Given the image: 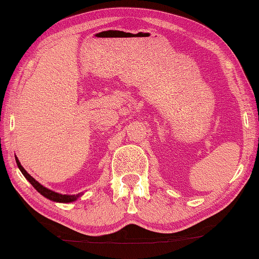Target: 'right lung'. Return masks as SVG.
<instances>
[{"instance_id": "obj_1", "label": "right lung", "mask_w": 259, "mask_h": 259, "mask_svg": "<svg viewBox=\"0 0 259 259\" xmlns=\"http://www.w3.org/2000/svg\"><path fill=\"white\" fill-rule=\"evenodd\" d=\"M16 163H17L18 168L21 169V172L23 173V176H24L25 178L29 180V183L32 185V186L36 188V190L39 192L41 195H44L45 198H48V199L52 200V201H56V202H72V201H74V200L79 198V194L78 195H64V194H59V193H56L53 191H50L49 188L44 187L43 185H40L39 183H38V181L34 180L32 177H31L29 173L26 172L24 168H23L21 163H19V160L17 159V157H16Z\"/></svg>"}]
</instances>
